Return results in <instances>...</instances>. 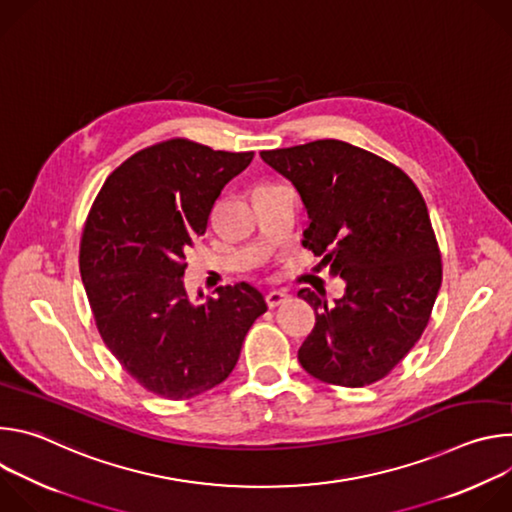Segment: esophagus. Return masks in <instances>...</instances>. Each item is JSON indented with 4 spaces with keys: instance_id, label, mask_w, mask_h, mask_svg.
<instances>
[{
    "instance_id": "esophagus-1",
    "label": "esophagus",
    "mask_w": 512,
    "mask_h": 512,
    "mask_svg": "<svg viewBox=\"0 0 512 512\" xmlns=\"http://www.w3.org/2000/svg\"><path fill=\"white\" fill-rule=\"evenodd\" d=\"M287 300H289V294H287V291H281V289H271L269 294L265 296V302H267L269 308H277V306L285 304Z\"/></svg>"
}]
</instances>
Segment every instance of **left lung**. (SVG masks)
<instances>
[{"label":"left lung","instance_id":"obj_1","mask_svg":"<svg viewBox=\"0 0 512 512\" xmlns=\"http://www.w3.org/2000/svg\"><path fill=\"white\" fill-rule=\"evenodd\" d=\"M302 196L304 247L346 283L326 294L298 291L316 310L298 350L302 367L340 387L387 377L423 334L442 285V257L425 200L391 162L338 139L261 152Z\"/></svg>","mask_w":512,"mask_h":512}]
</instances>
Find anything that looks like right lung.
Segmentation results:
<instances>
[{"label": "right lung", "mask_w": 512, "mask_h": 512, "mask_svg": "<svg viewBox=\"0 0 512 512\" xmlns=\"http://www.w3.org/2000/svg\"><path fill=\"white\" fill-rule=\"evenodd\" d=\"M253 152H214L170 139L125 160L103 184L81 241V277L99 334L123 369L166 399H192L235 369L253 322L267 312L241 281L218 298L184 287L186 251L214 200Z\"/></svg>", "instance_id": "1"}]
</instances>
